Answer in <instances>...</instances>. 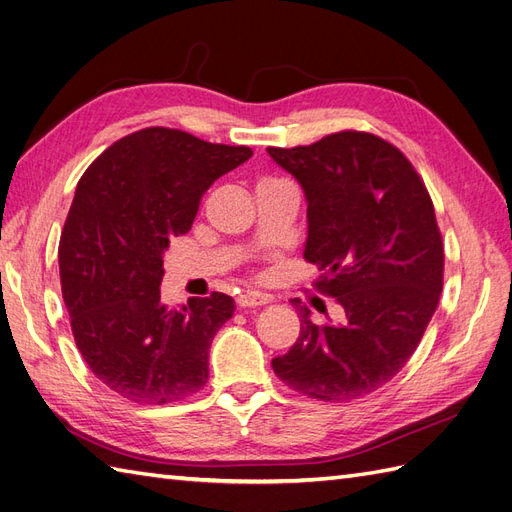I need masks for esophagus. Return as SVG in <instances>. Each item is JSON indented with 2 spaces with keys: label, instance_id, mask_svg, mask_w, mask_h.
I'll return each instance as SVG.
<instances>
[{
  "label": "esophagus",
  "instance_id": "1",
  "mask_svg": "<svg viewBox=\"0 0 512 512\" xmlns=\"http://www.w3.org/2000/svg\"><path fill=\"white\" fill-rule=\"evenodd\" d=\"M266 303H270V296L261 294V292H246V294L238 296L240 307H259V305H266Z\"/></svg>",
  "mask_w": 512,
  "mask_h": 512
}]
</instances>
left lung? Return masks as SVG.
<instances>
[{
  "mask_svg": "<svg viewBox=\"0 0 512 512\" xmlns=\"http://www.w3.org/2000/svg\"><path fill=\"white\" fill-rule=\"evenodd\" d=\"M268 153L307 194L305 259L324 270L313 287L346 311L344 324L318 326L300 307V335L272 370L309 398H363L404 368L439 305L445 259L432 199L409 157L370 131Z\"/></svg>",
  "mask_w": 512,
  "mask_h": 512,
  "instance_id": "obj_1",
  "label": "left lung"
}]
</instances>
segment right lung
Returning <instances> with one entry per match:
<instances>
[{
	"instance_id": "right-lung-1",
	"label": "right lung",
	"mask_w": 512,
	"mask_h": 512,
	"mask_svg": "<svg viewBox=\"0 0 512 512\" xmlns=\"http://www.w3.org/2000/svg\"><path fill=\"white\" fill-rule=\"evenodd\" d=\"M251 155L244 144L147 127L110 144L77 183L58 248L62 298L88 368L119 396L168 404L205 387L233 298L212 292L170 309L162 255L190 231L205 190Z\"/></svg>"
}]
</instances>
